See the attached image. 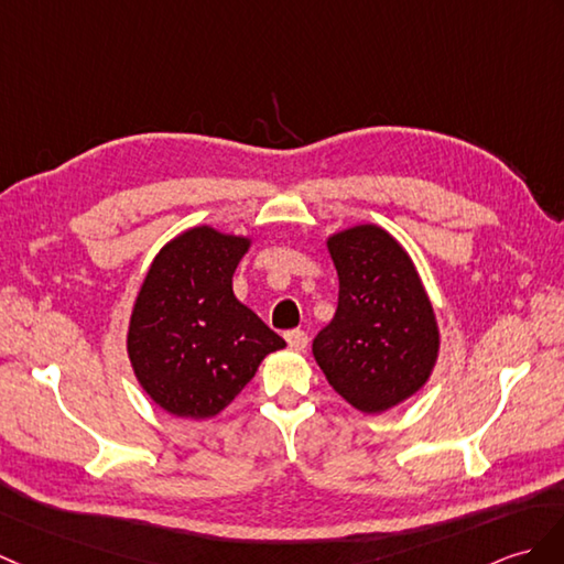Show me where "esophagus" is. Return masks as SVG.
Segmentation results:
<instances>
[{
    "label": "esophagus",
    "mask_w": 564,
    "mask_h": 564,
    "mask_svg": "<svg viewBox=\"0 0 564 564\" xmlns=\"http://www.w3.org/2000/svg\"><path fill=\"white\" fill-rule=\"evenodd\" d=\"M285 341L293 350H305L307 348V334L293 329V332H285Z\"/></svg>",
    "instance_id": "esophagus-1"
}]
</instances>
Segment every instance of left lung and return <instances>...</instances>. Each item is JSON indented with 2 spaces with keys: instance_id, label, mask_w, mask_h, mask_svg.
Segmentation results:
<instances>
[{
  "instance_id": "8db88e82",
  "label": "left lung",
  "mask_w": 564,
  "mask_h": 564,
  "mask_svg": "<svg viewBox=\"0 0 564 564\" xmlns=\"http://www.w3.org/2000/svg\"><path fill=\"white\" fill-rule=\"evenodd\" d=\"M338 273L334 319L312 341L336 394L362 413L411 399L430 379L440 329L409 252L365 223L326 240Z\"/></svg>"
}]
</instances>
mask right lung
Here are the masks:
<instances>
[{
	"instance_id": "1",
	"label": "right lung",
	"mask_w": 564,
	"mask_h": 564,
	"mask_svg": "<svg viewBox=\"0 0 564 564\" xmlns=\"http://www.w3.org/2000/svg\"><path fill=\"white\" fill-rule=\"evenodd\" d=\"M250 238L196 226L155 254L129 317L127 352L143 391L177 417H214L269 352L285 346L232 293Z\"/></svg>"
}]
</instances>
